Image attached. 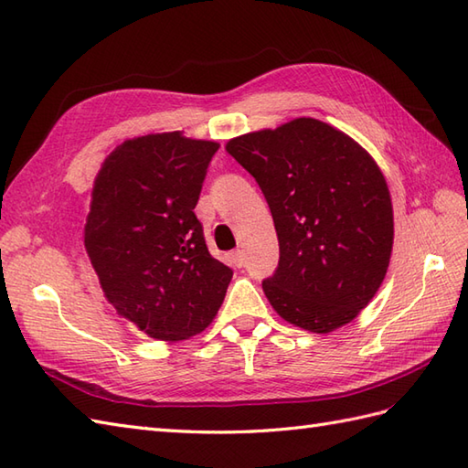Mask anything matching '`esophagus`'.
Here are the masks:
<instances>
[{"label": "esophagus", "mask_w": 468, "mask_h": 468, "mask_svg": "<svg viewBox=\"0 0 468 468\" xmlns=\"http://www.w3.org/2000/svg\"><path fill=\"white\" fill-rule=\"evenodd\" d=\"M231 261L235 263V267H243V263H245V255H243L241 249H237V251H233V253H231Z\"/></svg>", "instance_id": "1"}]
</instances>
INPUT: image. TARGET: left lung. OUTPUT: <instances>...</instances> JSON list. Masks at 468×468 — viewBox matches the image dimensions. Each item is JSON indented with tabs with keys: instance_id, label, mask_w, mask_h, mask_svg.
Instances as JSON below:
<instances>
[{
	"instance_id": "obj_1",
	"label": "left lung",
	"mask_w": 468,
	"mask_h": 468,
	"mask_svg": "<svg viewBox=\"0 0 468 468\" xmlns=\"http://www.w3.org/2000/svg\"><path fill=\"white\" fill-rule=\"evenodd\" d=\"M273 215L279 265L263 281L291 324L331 333L368 305L393 251V205L373 157L339 129L299 117L231 139Z\"/></svg>"
}]
</instances>
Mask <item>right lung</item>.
Returning a JSON list of instances; mask_svg holds the SVG:
<instances>
[{
	"instance_id": "1",
	"label": "right lung",
	"mask_w": 468,
	"mask_h": 468,
	"mask_svg": "<svg viewBox=\"0 0 468 468\" xmlns=\"http://www.w3.org/2000/svg\"><path fill=\"white\" fill-rule=\"evenodd\" d=\"M217 149L179 132L127 139L95 177L87 255L107 301L154 339L201 333L233 277L193 211Z\"/></svg>"
}]
</instances>
